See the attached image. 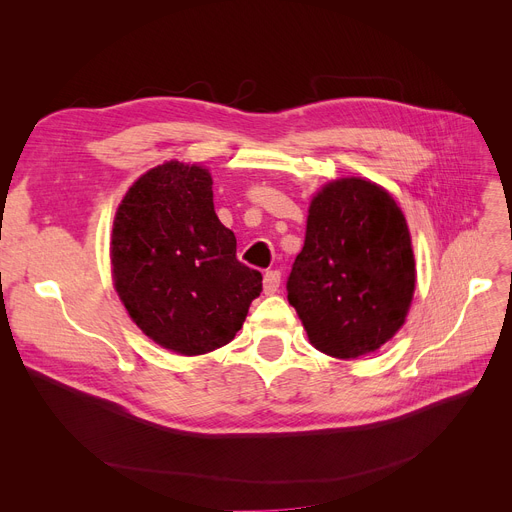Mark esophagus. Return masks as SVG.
Listing matches in <instances>:
<instances>
[{
  "label": "esophagus",
  "instance_id": "esophagus-1",
  "mask_svg": "<svg viewBox=\"0 0 512 512\" xmlns=\"http://www.w3.org/2000/svg\"><path fill=\"white\" fill-rule=\"evenodd\" d=\"M280 282H282V276H280V272H278V270L265 272V276H263V290H265V294H274V292H278Z\"/></svg>",
  "mask_w": 512,
  "mask_h": 512
}]
</instances>
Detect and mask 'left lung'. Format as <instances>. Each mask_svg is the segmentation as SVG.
Instances as JSON below:
<instances>
[{"mask_svg":"<svg viewBox=\"0 0 512 512\" xmlns=\"http://www.w3.org/2000/svg\"><path fill=\"white\" fill-rule=\"evenodd\" d=\"M286 290L311 344L330 357L373 353L398 332L415 259L405 215L382 186L342 178L321 188Z\"/></svg>","mask_w":512,"mask_h":512,"instance_id":"8db88e82","label":"left lung"}]
</instances>
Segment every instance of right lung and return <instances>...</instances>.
Returning <instances> with one entry per match:
<instances>
[{"label": "right lung", "instance_id": "add662e5", "mask_svg": "<svg viewBox=\"0 0 512 512\" xmlns=\"http://www.w3.org/2000/svg\"><path fill=\"white\" fill-rule=\"evenodd\" d=\"M211 174L166 161L134 182L112 232L114 284L151 340L178 355L228 344L261 292L236 259V236L215 215Z\"/></svg>", "mask_w": 512, "mask_h": 512}]
</instances>
